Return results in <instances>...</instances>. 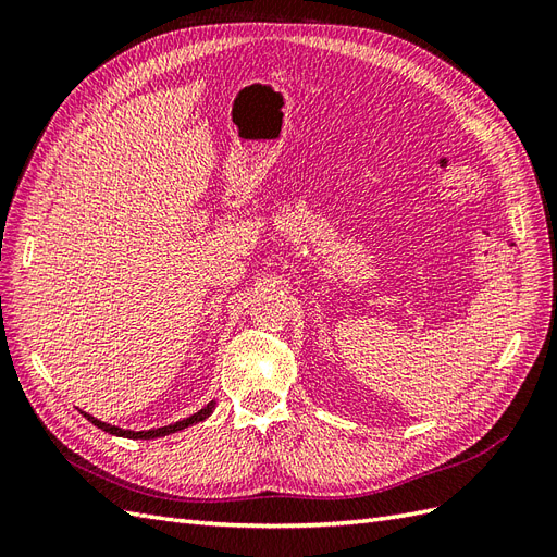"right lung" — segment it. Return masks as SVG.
Wrapping results in <instances>:
<instances>
[{
  "label": "right lung",
  "mask_w": 557,
  "mask_h": 557,
  "mask_svg": "<svg viewBox=\"0 0 557 557\" xmlns=\"http://www.w3.org/2000/svg\"><path fill=\"white\" fill-rule=\"evenodd\" d=\"M211 411H213V401L211 404H207L205 409L201 411H197L195 416H190V418H185V420H178V423H174V425H166V428H158V430H146V432H132V430H121V428H115V425H107V423H102V420H97V418H92V416H88V413H83L86 416L92 425H97L99 430H104V432H109V434H115V436H127V440H158V436H164V434H172V432H178V430H185L188 425H195V423H199V420H205V418H209L211 416Z\"/></svg>",
  "instance_id": "add662e5"
}]
</instances>
